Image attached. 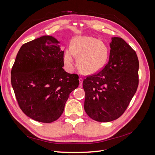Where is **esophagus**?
<instances>
[{"label":"esophagus","instance_id":"esophagus-1","mask_svg":"<svg viewBox=\"0 0 155 155\" xmlns=\"http://www.w3.org/2000/svg\"><path fill=\"white\" fill-rule=\"evenodd\" d=\"M79 86L80 87H83V79L81 78H79Z\"/></svg>","mask_w":155,"mask_h":155}]
</instances>
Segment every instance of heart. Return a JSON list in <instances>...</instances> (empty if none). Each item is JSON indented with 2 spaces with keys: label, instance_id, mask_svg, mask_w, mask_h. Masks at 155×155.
Returning a JSON list of instances; mask_svg holds the SVG:
<instances>
[{
  "label": "heart",
  "instance_id": "1",
  "mask_svg": "<svg viewBox=\"0 0 155 155\" xmlns=\"http://www.w3.org/2000/svg\"><path fill=\"white\" fill-rule=\"evenodd\" d=\"M107 46L99 39L92 37L78 36L65 49L63 60L68 69L74 66V55L77 57L79 69L84 74H92L101 69L108 58Z\"/></svg>",
  "mask_w": 155,
  "mask_h": 155
}]
</instances>
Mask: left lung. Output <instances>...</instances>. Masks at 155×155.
<instances>
[{
	"mask_svg": "<svg viewBox=\"0 0 155 155\" xmlns=\"http://www.w3.org/2000/svg\"><path fill=\"white\" fill-rule=\"evenodd\" d=\"M109 62L83 80L84 109L92 120L109 122L124 114L138 86L139 62L135 51L120 37H112Z\"/></svg>",
	"mask_w": 155,
	"mask_h": 155,
	"instance_id": "1",
	"label": "left lung"
}]
</instances>
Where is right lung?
I'll return each mask as SVG.
<instances>
[{"label":"right lung","mask_w":155,"mask_h":155,"mask_svg":"<svg viewBox=\"0 0 155 155\" xmlns=\"http://www.w3.org/2000/svg\"><path fill=\"white\" fill-rule=\"evenodd\" d=\"M60 42L45 35L23 45L11 72V81L22 112L43 123L57 120L70 94L79 85L78 75L63 68Z\"/></svg>","instance_id":"add662e5"}]
</instances>
